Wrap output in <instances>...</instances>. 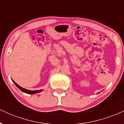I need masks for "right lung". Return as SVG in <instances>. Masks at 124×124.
<instances>
[{"mask_svg":"<svg viewBox=\"0 0 124 124\" xmlns=\"http://www.w3.org/2000/svg\"><path fill=\"white\" fill-rule=\"evenodd\" d=\"M13 82L14 83H15V85L21 91H22L23 92H24V93H27V94H36V93H39V92H42V90H27L24 89V88L20 86L19 85H18L17 84L16 82H15L14 80H13Z\"/></svg>","mask_w":124,"mask_h":124,"instance_id":"add662e5","label":"right lung"}]
</instances>
